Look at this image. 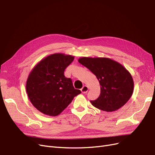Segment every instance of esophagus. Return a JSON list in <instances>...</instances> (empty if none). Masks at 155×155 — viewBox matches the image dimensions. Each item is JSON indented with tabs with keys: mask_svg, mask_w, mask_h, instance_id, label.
I'll return each mask as SVG.
<instances>
[{
	"mask_svg": "<svg viewBox=\"0 0 155 155\" xmlns=\"http://www.w3.org/2000/svg\"><path fill=\"white\" fill-rule=\"evenodd\" d=\"M88 91H89L88 87L86 86V85H84V86L82 87V88L81 89V92H82L83 94L87 93V92H88Z\"/></svg>",
	"mask_w": 155,
	"mask_h": 155,
	"instance_id": "1",
	"label": "esophagus"
}]
</instances>
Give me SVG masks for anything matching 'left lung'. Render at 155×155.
Instances as JSON below:
<instances>
[{"label":"left lung","mask_w":155,"mask_h":155,"mask_svg":"<svg viewBox=\"0 0 155 155\" xmlns=\"http://www.w3.org/2000/svg\"><path fill=\"white\" fill-rule=\"evenodd\" d=\"M78 61L99 80L100 96L96 100L91 101L94 107L112 112L120 109L130 99L134 92V80L122 64L108 58L82 57Z\"/></svg>","instance_id":"1"}]
</instances>
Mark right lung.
<instances>
[{"label": "right lung", "mask_w": 155, "mask_h": 155, "mask_svg": "<svg viewBox=\"0 0 155 155\" xmlns=\"http://www.w3.org/2000/svg\"><path fill=\"white\" fill-rule=\"evenodd\" d=\"M74 58L63 53L52 54L40 60L30 71L26 93L33 106L44 115H59L81 93L74 88L71 78L64 75Z\"/></svg>", "instance_id": "right-lung-1"}]
</instances>
